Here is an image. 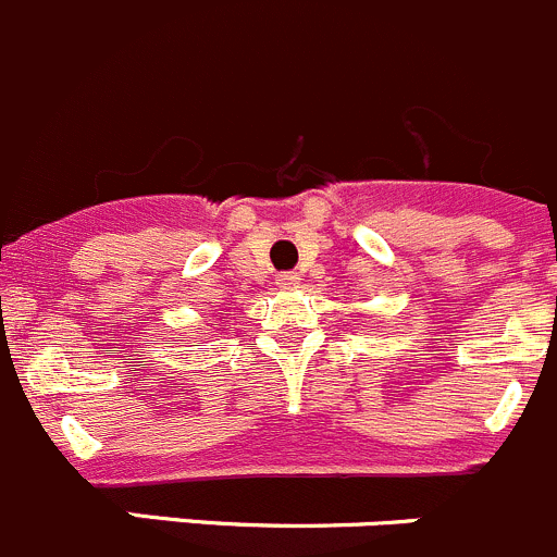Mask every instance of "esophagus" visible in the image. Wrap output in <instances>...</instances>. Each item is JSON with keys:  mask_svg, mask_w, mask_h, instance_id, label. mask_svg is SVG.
I'll use <instances>...</instances> for the list:
<instances>
[{"mask_svg": "<svg viewBox=\"0 0 557 557\" xmlns=\"http://www.w3.org/2000/svg\"><path fill=\"white\" fill-rule=\"evenodd\" d=\"M275 284H278L282 289H293L300 284V275L298 273H278L275 275Z\"/></svg>", "mask_w": 557, "mask_h": 557, "instance_id": "esophagus-1", "label": "esophagus"}]
</instances>
